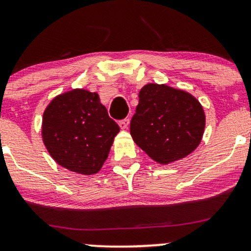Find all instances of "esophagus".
I'll list each match as a JSON object with an SVG mask.
<instances>
[{
    "label": "esophagus",
    "instance_id": "1",
    "mask_svg": "<svg viewBox=\"0 0 251 251\" xmlns=\"http://www.w3.org/2000/svg\"><path fill=\"white\" fill-rule=\"evenodd\" d=\"M128 125H130V119H123V120L119 121V126H120L123 130H126V128L128 127Z\"/></svg>",
    "mask_w": 251,
    "mask_h": 251
}]
</instances>
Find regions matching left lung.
<instances>
[{"instance_id": "1", "label": "left lung", "mask_w": 251, "mask_h": 251, "mask_svg": "<svg viewBox=\"0 0 251 251\" xmlns=\"http://www.w3.org/2000/svg\"><path fill=\"white\" fill-rule=\"evenodd\" d=\"M138 97L130 132L135 143L153 160L166 165L199 146L205 115L193 96L170 86L148 83Z\"/></svg>"}]
</instances>
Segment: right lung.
Segmentation results:
<instances>
[{"label": "right lung", "instance_id": "1", "mask_svg": "<svg viewBox=\"0 0 251 251\" xmlns=\"http://www.w3.org/2000/svg\"><path fill=\"white\" fill-rule=\"evenodd\" d=\"M119 131L97 93L77 88L55 97L42 119L48 153L60 166L81 175L100 170Z\"/></svg>", "mask_w": 251, "mask_h": 251}]
</instances>
